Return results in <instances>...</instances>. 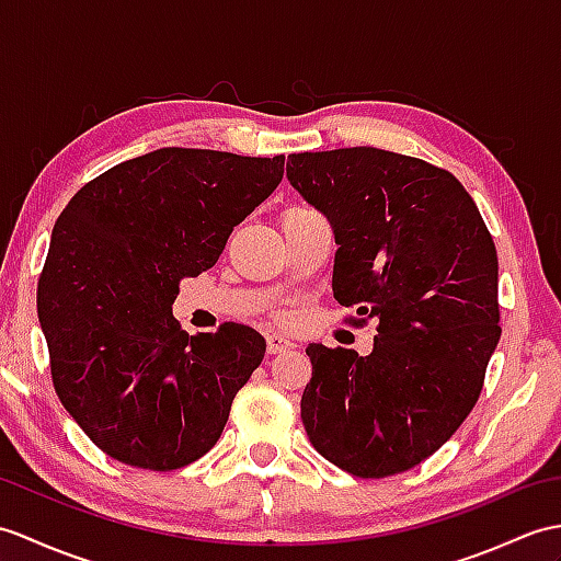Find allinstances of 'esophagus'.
Returning a JSON list of instances; mask_svg holds the SVG:
<instances>
[{"mask_svg":"<svg viewBox=\"0 0 561 561\" xmlns=\"http://www.w3.org/2000/svg\"><path fill=\"white\" fill-rule=\"evenodd\" d=\"M265 340H267V354H282V351L294 348V342L289 336H284L279 332H270Z\"/></svg>","mask_w":561,"mask_h":561,"instance_id":"esophagus-1","label":"esophagus"}]
</instances>
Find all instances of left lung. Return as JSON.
<instances>
[{
	"label": "left lung",
	"instance_id": "1",
	"mask_svg": "<svg viewBox=\"0 0 561 561\" xmlns=\"http://www.w3.org/2000/svg\"><path fill=\"white\" fill-rule=\"evenodd\" d=\"M286 176L330 219L332 291L377 322L370 356L310 344V445L387 478L425 461L473 411L500 342L497 251L447 169L380 148L289 154Z\"/></svg>",
	"mask_w": 561,
	"mask_h": 561
}]
</instances>
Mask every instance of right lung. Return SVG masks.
Wrapping results in <instances>:
<instances>
[{
  "mask_svg": "<svg viewBox=\"0 0 561 561\" xmlns=\"http://www.w3.org/2000/svg\"><path fill=\"white\" fill-rule=\"evenodd\" d=\"M282 176L284 154L160 148L107 169L61 210L37 316L59 401L112 459L174 471L215 447L265 340L239 322L188 336L172 304Z\"/></svg>",
  "mask_w": 561,
  "mask_h": 561,
  "instance_id": "obj_1",
  "label": "right lung"
}]
</instances>
